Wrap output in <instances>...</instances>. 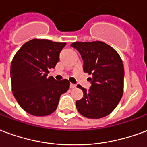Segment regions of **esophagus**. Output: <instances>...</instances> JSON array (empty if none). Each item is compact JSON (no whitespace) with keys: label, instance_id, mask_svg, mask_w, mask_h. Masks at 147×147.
Returning <instances> with one entry per match:
<instances>
[{"label":"esophagus","instance_id":"34e87169","mask_svg":"<svg viewBox=\"0 0 147 147\" xmlns=\"http://www.w3.org/2000/svg\"><path fill=\"white\" fill-rule=\"evenodd\" d=\"M76 85H75V84H73V83H71L70 84V88L71 89H73V88H75V87H76Z\"/></svg>","mask_w":147,"mask_h":147}]
</instances>
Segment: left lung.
I'll return each instance as SVG.
<instances>
[{"label": "left lung", "instance_id": "left-lung-1", "mask_svg": "<svg viewBox=\"0 0 147 147\" xmlns=\"http://www.w3.org/2000/svg\"><path fill=\"white\" fill-rule=\"evenodd\" d=\"M83 61V71L91 76L89 90L78 85L83 97L76 101L77 110L87 118L98 119L111 113L122 98L124 69L120 55L102 42L71 44Z\"/></svg>", "mask_w": 147, "mask_h": 147}]
</instances>
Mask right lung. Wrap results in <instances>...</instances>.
<instances>
[{
  "instance_id": "1",
  "label": "right lung",
  "mask_w": 147,
  "mask_h": 147,
  "mask_svg": "<svg viewBox=\"0 0 147 147\" xmlns=\"http://www.w3.org/2000/svg\"><path fill=\"white\" fill-rule=\"evenodd\" d=\"M65 45V42L32 39L14 56L10 70L11 90L19 105L29 114L43 117L53 113L61 94L69 88L67 80L57 81L47 77Z\"/></svg>"
}]
</instances>
